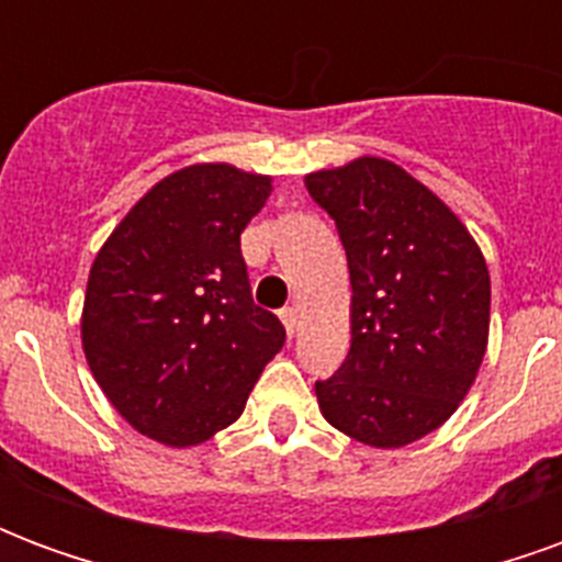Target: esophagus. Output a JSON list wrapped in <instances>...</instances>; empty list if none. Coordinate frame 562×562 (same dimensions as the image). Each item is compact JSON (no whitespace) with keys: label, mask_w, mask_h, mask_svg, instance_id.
<instances>
[{"label":"esophagus","mask_w":562,"mask_h":562,"mask_svg":"<svg viewBox=\"0 0 562 562\" xmlns=\"http://www.w3.org/2000/svg\"><path fill=\"white\" fill-rule=\"evenodd\" d=\"M280 318L282 325H285V330H289V337H294V334L301 330V310H297V306H285V310H280Z\"/></svg>","instance_id":"1"}]
</instances>
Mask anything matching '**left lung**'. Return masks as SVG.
<instances>
[{
    "mask_svg": "<svg viewBox=\"0 0 562 562\" xmlns=\"http://www.w3.org/2000/svg\"><path fill=\"white\" fill-rule=\"evenodd\" d=\"M304 183L337 222L352 280V349L316 382L318 409L364 446H409L451 418L482 367V249L446 201L389 159L361 156Z\"/></svg>",
    "mask_w": 562,
    "mask_h": 562,
    "instance_id": "8db88e82",
    "label": "left lung"
}]
</instances>
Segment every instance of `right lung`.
I'll return each instance as SVG.
<instances>
[{
	"label": "right lung",
	"instance_id": "obj_1",
	"mask_svg": "<svg viewBox=\"0 0 562 562\" xmlns=\"http://www.w3.org/2000/svg\"><path fill=\"white\" fill-rule=\"evenodd\" d=\"M270 177L201 161L149 189L90 268L80 340L92 376L138 434L207 442L240 418L285 342L249 292L240 232Z\"/></svg>",
	"mask_w": 562,
	"mask_h": 562
}]
</instances>
